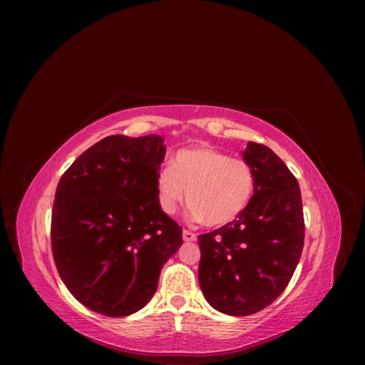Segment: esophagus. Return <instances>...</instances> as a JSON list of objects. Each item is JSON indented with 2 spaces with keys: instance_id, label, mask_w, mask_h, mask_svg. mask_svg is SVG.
<instances>
[{
  "instance_id": "esophagus-1",
  "label": "esophagus",
  "mask_w": 365,
  "mask_h": 365,
  "mask_svg": "<svg viewBox=\"0 0 365 365\" xmlns=\"http://www.w3.org/2000/svg\"><path fill=\"white\" fill-rule=\"evenodd\" d=\"M182 239H184V242H195L196 235L192 233V231H189V230H182Z\"/></svg>"
}]
</instances>
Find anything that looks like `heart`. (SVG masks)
Returning <instances> with one entry per match:
<instances>
[{
  "mask_svg": "<svg viewBox=\"0 0 365 365\" xmlns=\"http://www.w3.org/2000/svg\"><path fill=\"white\" fill-rule=\"evenodd\" d=\"M256 189L252 165L210 146L182 149L157 176L158 204L175 213L185 197L187 216L207 227H222L245 212Z\"/></svg>",
  "mask_w": 365,
  "mask_h": 365,
  "instance_id": "heart-1",
  "label": "heart"
}]
</instances>
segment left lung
Returning a JSON list of instances; mask_svg holds the SVG:
<instances>
[{
    "label": "left lung",
    "mask_w": 365,
    "mask_h": 365,
    "mask_svg": "<svg viewBox=\"0 0 365 365\" xmlns=\"http://www.w3.org/2000/svg\"><path fill=\"white\" fill-rule=\"evenodd\" d=\"M242 157L256 189L233 222L197 237L201 291L216 311L245 317L269 306L288 286L304 245L300 187L286 164L250 141Z\"/></svg>",
    "instance_id": "left-lung-1"
}]
</instances>
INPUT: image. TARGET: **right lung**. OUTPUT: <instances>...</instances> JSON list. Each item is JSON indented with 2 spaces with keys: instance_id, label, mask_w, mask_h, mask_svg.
I'll use <instances>...</instances> for the list:
<instances>
[{
  "instance_id": "obj_1",
  "label": "right lung",
  "mask_w": 365,
  "mask_h": 365,
  "mask_svg": "<svg viewBox=\"0 0 365 365\" xmlns=\"http://www.w3.org/2000/svg\"><path fill=\"white\" fill-rule=\"evenodd\" d=\"M160 135H109L62 175L51 213L58 272L76 300L106 317L145 307L163 264L182 245L181 227L165 215L157 176Z\"/></svg>"
}]
</instances>
